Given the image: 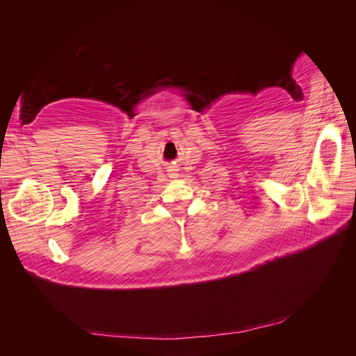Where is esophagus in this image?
Segmentation results:
<instances>
[{"instance_id":"1","label":"esophagus","mask_w":356,"mask_h":356,"mask_svg":"<svg viewBox=\"0 0 356 356\" xmlns=\"http://www.w3.org/2000/svg\"><path fill=\"white\" fill-rule=\"evenodd\" d=\"M169 172H170V174H169V175H170V177H174V178H175V177L178 175V174H177V172H178V169H175V168H170V169H169Z\"/></svg>"}]
</instances>
